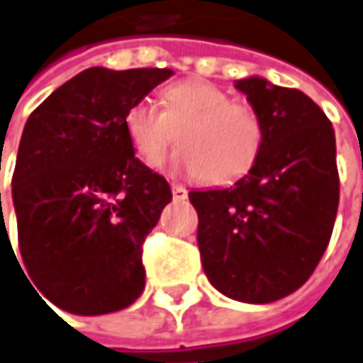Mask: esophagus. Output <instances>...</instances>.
Returning <instances> with one entry per match:
<instances>
[{
  "label": "esophagus",
  "instance_id": "1",
  "mask_svg": "<svg viewBox=\"0 0 363 363\" xmlns=\"http://www.w3.org/2000/svg\"><path fill=\"white\" fill-rule=\"evenodd\" d=\"M186 194H189V191L182 184H172V196H174V201H184Z\"/></svg>",
  "mask_w": 363,
  "mask_h": 363
}]
</instances>
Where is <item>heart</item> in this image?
Returning a JSON list of instances; mask_svg holds the SVG:
<instances>
[{
  "label": "heart",
  "mask_w": 363,
  "mask_h": 363,
  "mask_svg": "<svg viewBox=\"0 0 363 363\" xmlns=\"http://www.w3.org/2000/svg\"><path fill=\"white\" fill-rule=\"evenodd\" d=\"M162 102L164 110L143 98L124 116L128 140L146 162L162 157L177 136L181 148L162 162L170 172L229 184L255 167L265 143L255 108L201 80L172 84Z\"/></svg>",
  "instance_id": "b5f03b06"
}]
</instances>
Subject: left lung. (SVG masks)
Masks as SVG:
<instances>
[{
	"label": "left lung",
	"instance_id": "8db88e82",
	"mask_svg": "<svg viewBox=\"0 0 363 363\" xmlns=\"http://www.w3.org/2000/svg\"><path fill=\"white\" fill-rule=\"evenodd\" d=\"M235 88L263 120L255 167L229 189L191 191L211 285L243 303H271L309 279L330 243L340 203L335 134L303 92L261 76Z\"/></svg>",
	"mask_w": 363,
	"mask_h": 363
}]
</instances>
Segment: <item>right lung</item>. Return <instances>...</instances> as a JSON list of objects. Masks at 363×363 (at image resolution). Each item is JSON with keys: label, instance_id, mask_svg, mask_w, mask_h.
Listing matches in <instances>:
<instances>
[{"label": "right lung", "instance_id": "right-lung-1", "mask_svg": "<svg viewBox=\"0 0 363 363\" xmlns=\"http://www.w3.org/2000/svg\"><path fill=\"white\" fill-rule=\"evenodd\" d=\"M172 74L88 68L26 122L11 181L19 251L35 287L64 311L112 313L143 294L144 237L172 193L134 157L124 116Z\"/></svg>", "mask_w": 363, "mask_h": 363}]
</instances>
